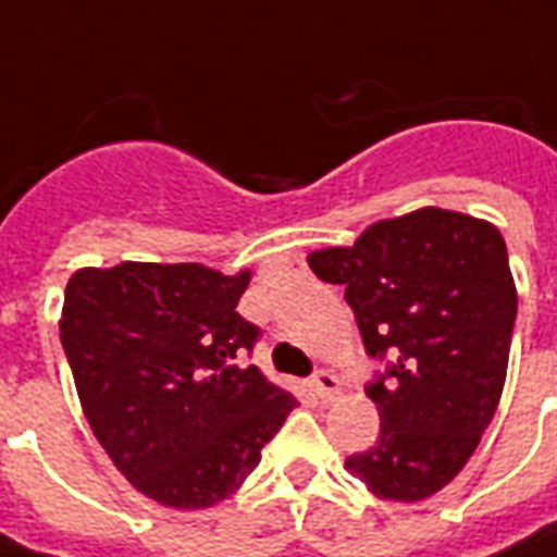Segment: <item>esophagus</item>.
I'll use <instances>...</instances> for the list:
<instances>
[{"mask_svg":"<svg viewBox=\"0 0 557 557\" xmlns=\"http://www.w3.org/2000/svg\"><path fill=\"white\" fill-rule=\"evenodd\" d=\"M309 385H312V392H315V397L321 403H333L335 394H338V380H335L330 371H318L315 376L309 380Z\"/></svg>","mask_w":557,"mask_h":557,"instance_id":"obj_1","label":"esophagus"}]
</instances>
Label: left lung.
<instances>
[{"instance_id": "obj_1", "label": "left lung", "mask_w": 557, "mask_h": 557, "mask_svg": "<svg viewBox=\"0 0 557 557\" xmlns=\"http://www.w3.org/2000/svg\"><path fill=\"white\" fill-rule=\"evenodd\" d=\"M345 286L364 354L385 368L368 382L380 438L345 467L380 499L438 494L494 420L517 321L503 233L461 212L423 207L371 224L354 248L309 257Z\"/></svg>"}]
</instances>
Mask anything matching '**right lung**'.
I'll list each match as a JSON object with an SVG mask.
<instances>
[{"mask_svg":"<svg viewBox=\"0 0 557 557\" xmlns=\"http://www.w3.org/2000/svg\"><path fill=\"white\" fill-rule=\"evenodd\" d=\"M250 271L119 262L66 283L61 345L92 435L131 485L169 508L227 499L260 465L295 397L242 356Z\"/></svg>","mask_w":557,"mask_h":557,"instance_id":"1","label":"right lung"}]
</instances>
